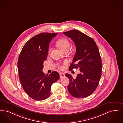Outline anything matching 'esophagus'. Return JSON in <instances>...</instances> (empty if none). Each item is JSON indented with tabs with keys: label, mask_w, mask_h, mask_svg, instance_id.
Masks as SVG:
<instances>
[{
	"label": "esophagus",
	"mask_w": 123,
	"mask_h": 123,
	"mask_svg": "<svg viewBox=\"0 0 123 123\" xmlns=\"http://www.w3.org/2000/svg\"><path fill=\"white\" fill-rule=\"evenodd\" d=\"M60 75V78L61 79V78H63L65 77V74L64 73H62V72H61L59 74Z\"/></svg>",
	"instance_id": "obj_1"
}]
</instances>
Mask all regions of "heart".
I'll list each match as a JSON object with an SVG mask.
<instances>
[{"instance_id": "obj_1", "label": "heart", "mask_w": 123, "mask_h": 123, "mask_svg": "<svg viewBox=\"0 0 123 123\" xmlns=\"http://www.w3.org/2000/svg\"><path fill=\"white\" fill-rule=\"evenodd\" d=\"M57 45L58 47L62 50L64 51L67 49H69L70 47V43L69 41L66 38H62L59 39L58 42H57ZM50 51V49H49ZM67 63V62L65 61L64 63V65H65ZM60 69H63L64 68V65H61L60 66Z\"/></svg>"}]
</instances>
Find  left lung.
Instances as JSON below:
<instances>
[{"instance_id": "left-lung-1", "label": "left lung", "mask_w": 123, "mask_h": 123, "mask_svg": "<svg viewBox=\"0 0 123 123\" xmlns=\"http://www.w3.org/2000/svg\"><path fill=\"white\" fill-rule=\"evenodd\" d=\"M75 43L76 52L71 71L79 69L80 73L75 79L71 74H65L70 83L68 90L75 98H86L92 94L98 86L102 74V61L98 46L93 38L77 30L63 32Z\"/></svg>"}]
</instances>
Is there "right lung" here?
<instances>
[{
  "mask_svg": "<svg viewBox=\"0 0 123 123\" xmlns=\"http://www.w3.org/2000/svg\"><path fill=\"white\" fill-rule=\"evenodd\" d=\"M57 34L43 32L32 37L25 43L18 57V68L20 83L25 92L35 100L48 98L52 84L59 79L57 72H52L48 76L42 72L49 43Z\"/></svg>",
  "mask_w": 123,
  "mask_h": 123,
  "instance_id": "add662e5",
  "label": "right lung"
}]
</instances>
